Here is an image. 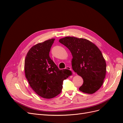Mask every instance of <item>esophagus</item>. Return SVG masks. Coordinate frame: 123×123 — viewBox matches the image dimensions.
<instances>
[{
  "label": "esophagus",
  "mask_w": 123,
  "mask_h": 123,
  "mask_svg": "<svg viewBox=\"0 0 123 123\" xmlns=\"http://www.w3.org/2000/svg\"><path fill=\"white\" fill-rule=\"evenodd\" d=\"M66 69L67 70H71V67H66Z\"/></svg>",
  "instance_id": "1"
}]
</instances>
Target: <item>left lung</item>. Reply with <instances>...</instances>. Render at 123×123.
Listing matches in <instances>:
<instances>
[{
    "mask_svg": "<svg viewBox=\"0 0 123 123\" xmlns=\"http://www.w3.org/2000/svg\"><path fill=\"white\" fill-rule=\"evenodd\" d=\"M71 53L72 67L74 71L83 79L80 90L93 94L102 86L106 73V64L101 51L90 41L74 37L59 39Z\"/></svg>",
    "mask_w": 123,
    "mask_h": 123,
    "instance_id": "8db88e82",
    "label": "left lung"
}]
</instances>
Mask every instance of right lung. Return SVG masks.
Masks as SVG:
<instances>
[{
  "label": "right lung",
  "mask_w": 123,
  "mask_h": 123,
  "mask_svg": "<svg viewBox=\"0 0 123 123\" xmlns=\"http://www.w3.org/2000/svg\"><path fill=\"white\" fill-rule=\"evenodd\" d=\"M55 39L37 43L29 50L25 61V75L30 87L41 97L52 98L62 91L63 80L71 72L60 70L49 56Z\"/></svg>",
  "instance_id": "1"
}]
</instances>
